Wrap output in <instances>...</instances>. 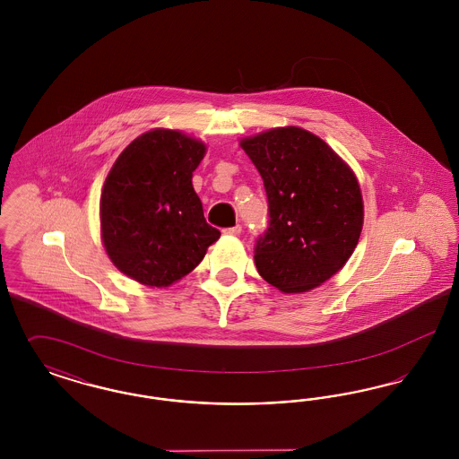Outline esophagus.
Here are the masks:
<instances>
[{
    "instance_id": "obj_1",
    "label": "esophagus",
    "mask_w": 459,
    "mask_h": 459,
    "mask_svg": "<svg viewBox=\"0 0 459 459\" xmlns=\"http://www.w3.org/2000/svg\"><path fill=\"white\" fill-rule=\"evenodd\" d=\"M240 232H242L240 225H234V227H229L223 230V234H227V236H239Z\"/></svg>"
}]
</instances>
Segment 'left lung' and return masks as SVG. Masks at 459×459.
Masks as SVG:
<instances>
[{
  "mask_svg": "<svg viewBox=\"0 0 459 459\" xmlns=\"http://www.w3.org/2000/svg\"><path fill=\"white\" fill-rule=\"evenodd\" d=\"M240 148L262 175L268 229L255 264L282 292L324 284L350 260L363 229V197L350 165L301 127L246 137Z\"/></svg>",
  "mask_w": 459,
  "mask_h": 459,
  "instance_id": "left-lung-1",
  "label": "left lung"
}]
</instances>
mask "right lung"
<instances>
[{"label": "right lung", "instance_id": "obj_1", "mask_svg": "<svg viewBox=\"0 0 459 459\" xmlns=\"http://www.w3.org/2000/svg\"><path fill=\"white\" fill-rule=\"evenodd\" d=\"M204 153L197 139L154 129L134 139L113 163L100 201L101 239L113 264L139 284L180 281L220 238L193 187Z\"/></svg>", "mask_w": 459, "mask_h": 459}]
</instances>
